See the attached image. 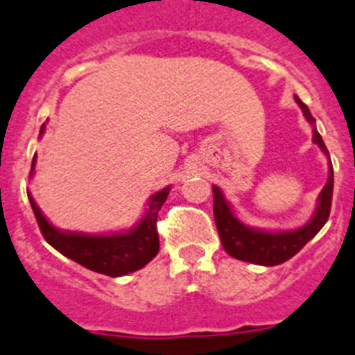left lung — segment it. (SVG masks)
<instances>
[{
  "label": "left lung",
  "mask_w": 355,
  "mask_h": 355,
  "mask_svg": "<svg viewBox=\"0 0 355 355\" xmlns=\"http://www.w3.org/2000/svg\"><path fill=\"white\" fill-rule=\"evenodd\" d=\"M295 101L300 105L302 112L306 116L307 121L314 125V118L311 116L307 105L295 96ZM313 141L322 148V152L329 155L327 146L323 143L322 135L313 126ZM329 180H327L325 187L320 193L318 207L316 212L307 221L304 227L297 230H286V232H266V230L250 229L243 225L234 216L232 209L223 198V193L220 187L212 186V195H214V221L218 227V234H220L221 245H223L225 252L232 257L239 259V261H246V263L263 264V266H277V264L286 263L288 259L307 245L316 234L322 230L323 225L329 220L332 205V187H334V173H332V164H329Z\"/></svg>",
  "instance_id": "obj_1"
}]
</instances>
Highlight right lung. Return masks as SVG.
I'll list each match as a JSON object with an SVG mask.
<instances>
[{
  "mask_svg": "<svg viewBox=\"0 0 355 355\" xmlns=\"http://www.w3.org/2000/svg\"><path fill=\"white\" fill-rule=\"evenodd\" d=\"M42 132L44 125L41 126V134ZM33 166H35V157L32 160L30 173H33ZM168 195L169 187L155 193L150 200L144 218L130 232L107 234V236H85V234L62 232L55 229L42 216L41 209L37 207L32 196L28 195V198L42 236L55 250L87 270L109 277H121L146 266L159 252L157 216Z\"/></svg>",
  "mask_w": 355,
  "mask_h": 355,
  "instance_id": "obj_1",
  "label": "right lung"
}]
</instances>
